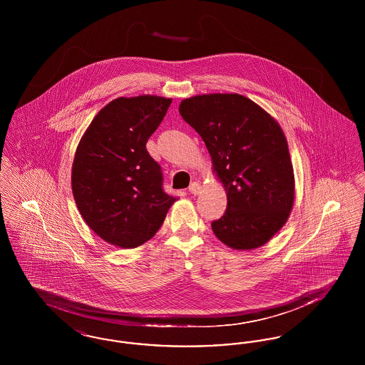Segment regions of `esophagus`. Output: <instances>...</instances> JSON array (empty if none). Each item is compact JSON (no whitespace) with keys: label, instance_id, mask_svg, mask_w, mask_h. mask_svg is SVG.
<instances>
[{"label":"esophagus","instance_id":"34e87169","mask_svg":"<svg viewBox=\"0 0 365 365\" xmlns=\"http://www.w3.org/2000/svg\"><path fill=\"white\" fill-rule=\"evenodd\" d=\"M189 191H190V194L197 195V194L201 191V185H200V183H197V182H192L190 186H189Z\"/></svg>","mask_w":365,"mask_h":365}]
</instances>
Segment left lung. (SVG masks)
Here are the masks:
<instances>
[{
    "mask_svg": "<svg viewBox=\"0 0 365 365\" xmlns=\"http://www.w3.org/2000/svg\"><path fill=\"white\" fill-rule=\"evenodd\" d=\"M200 134L227 192L225 215L212 222L222 242L250 250L286 223L294 202V174L278 122L241 94H204L179 105Z\"/></svg>",
    "mask_w": 365,
    "mask_h": 365,
    "instance_id": "left-lung-1",
    "label": "left lung"
}]
</instances>
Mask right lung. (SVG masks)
I'll return each instance as SVG.
<instances>
[{"label": "right lung", "instance_id": "right-lung-1", "mask_svg": "<svg viewBox=\"0 0 365 365\" xmlns=\"http://www.w3.org/2000/svg\"><path fill=\"white\" fill-rule=\"evenodd\" d=\"M171 103L157 96L116 98L78 145L73 198L87 226L108 243L133 249L149 241L176 201L163 189L161 167L146 150Z\"/></svg>", "mask_w": 365, "mask_h": 365}]
</instances>
